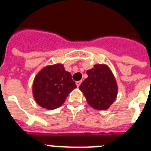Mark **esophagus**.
Instances as JSON below:
<instances>
[{"instance_id": "esophagus-1", "label": "esophagus", "mask_w": 151, "mask_h": 151, "mask_svg": "<svg viewBox=\"0 0 151 151\" xmlns=\"http://www.w3.org/2000/svg\"><path fill=\"white\" fill-rule=\"evenodd\" d=\"M81 83H82V81H77L76 82V86H79V85L81 84Z\"/></svg>"}]
</instances>
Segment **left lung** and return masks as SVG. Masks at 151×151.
I'll return each mask as SVG.
<instances>
[{"instance_id": "8db88e82", "label": "left lung", "mask_w": 151, "mask_h": 151, "mask_svg": "<svg viewBox=\"0 0 151 151\" xmlns=\"http://www.w3.org/2000/svg\"><path fill=\"white\" fill-rule=\"evenodd\" d=\"M88 77L79 86L89 105L105 110L115 101L117 85L110 69L106 65H96L86 72Z\"/></svg>"}]
</instances>
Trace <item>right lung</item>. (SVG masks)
I'll return each instance as SVG.
<instances>
[{
    "mask_svg": "<svg viewBox=\"0 0 151 151\" xmlns=\"http://www.w3.org/2000/svg\"><path fill=\"white\" fill-rule=\"evenodd\" d=\"M76 87L72 75L62 65L47 66L36 76L33 84L34 97L43 108L54 109L64 102L70 92Z\"/></svg>",
    "mask_w": 151,
    "mask_h": 151,
    "instance_id": "1",
    "label": "right lung"
}]
</instances>
